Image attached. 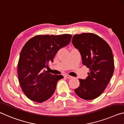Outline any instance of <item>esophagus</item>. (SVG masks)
Returning <instances> with one entry per match:
<instances>
[{
  "instance_id": "esophagus-1",
  "label": "esophagus",
  "mask_w": 124,
  "mask_h": 124,
  "mask_svg": "<svg viewBox=\"0 0 124 124\" xmlns=\"http://www.w3.org/2000/svg\"><path fill=\"white\" fill-rule=\"evenodd\" d=\"M65 76L66 78H73L72 76H70V75H65Z\"/></svg>"
}]
</instances>
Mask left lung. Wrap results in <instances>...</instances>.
Masks as SVG:
<instances>
[{
  "mask_svg": "<svg viewBox=\"0 0 124 124\" xmlns=\"http://www.w3.org/2000/svg\"><path fill=\"white\" fill-rule=\"evenodd\" d=\"M72 43L81 56L84 65L90 69L86 78L79 79L75 92L81 98L92 100L104 92L114 73V57L109 44L91 33L75 34Z\"/></svg>",
  "mask_w": 124,
  "mask_h": 124,
  "instance_id": "1",
  "label": "left lung"
}]
</instances>
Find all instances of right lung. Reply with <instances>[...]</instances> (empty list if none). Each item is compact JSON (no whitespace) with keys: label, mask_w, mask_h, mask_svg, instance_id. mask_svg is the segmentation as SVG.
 Here are the masks:
<instances>
[{"label":"right lung","mask_w":124,"mask_h":124,"mask_svg":"<svg viewBox=\"0 0 124 124\" xmlns=\"http://www.w3.org/2000/svg\"><path fill=\"white\" fill-rule=\"evenodd\" d=\"M71 37L67 34L36 36L23 46L18 62V77L22 91L31 100L42 103L53 94L58 81L64 77L50 74L46 69Z\"/></svg>","instance_id":"right-lung-1"}]
</instances>
